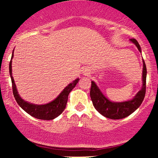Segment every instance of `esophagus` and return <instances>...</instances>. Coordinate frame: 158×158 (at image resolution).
Wrapping results in <instances>:
<instances>
[{
    "mask_svg": "<svg viewBox=\"0 0 158 158\" xmlns=\"http://www.w3.org/2000/svg\"><path fill=\"white\" fill-rule=\"evenodd\" d=\"M84 73H85V75H88V74L90 73V70H88V69H85Z\"/></svg>",
    "mask_w": 158,
    "mask_h": 158,
    "instance_id": "obj_1",
    "label": "esophagus"
}]
</instances>
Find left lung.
Masks as SVG:
<instances>
[{"label":"left lung","mask_w":158,"mask_h":158,"mask_svg":"<svg viewBox=\"0 0 158 158\" xmlns=\"http://www.w3.org/2000/svg\"><path fill=\"white\" fill-rule=\"evenodd\" d=\"M130 40L137 46L139 51L141 52L140 46L137 40L135 39H131ZM146 73H147L146 66L144 60H143L142 89L139 90L135 96V97L131 100L123 102H110L109 99H107L102 94L95 82L91 81L90 96L94 108L104 117L112 119H123L129 116L140 106L141 103L144 99L146 90Z\"/></svg>","instance_id":"8db88e82"}]
</instances>
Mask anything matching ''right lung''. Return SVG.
Instances as JSON below:
<instances>
[{
	"label": "right lung",
	"instance_id": "obj_1",
	"mask_svg": "<svg viewBox=\"0 0 158 158\" xmlns=\"http://www.w3.org/2000/svg\"><path fill=\"white\" fill-rule=\"evenodd\" d=\"M12 57H13V52H12ZM12 59L10 61V74L11 80H12V92H13V95L16 102L21 107V108L24 110L27 114L31 115L32 117L39 119H43V120L53 119L56 117H57L58 116L60 115L63 112V110H64L65 107H66L69 94L75 88L79 79H77L73 82L69 84L63 90V91L59 94V97L56 98V99H54L52 102L48 103V104L41 105V106L30 104V103L23 100L18 94L15 81H14V79L12 76Z\"/></svg>",
	"mask_w": 158,
	"mask_h": 158
}]
</instances>
